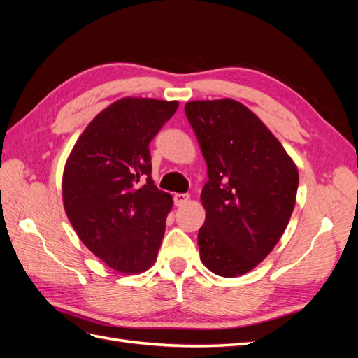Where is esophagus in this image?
Masks as SVG:
<instances>
[{
  "label": "esophagus",
  "instance_id": "1",
  "mask_svg": "<svg viewBox=\"0 0 358 358\" xmlns=\"http://www.w3.org/2000/svg\"><path fill=\"white\" fill-rule=\"evenodd\" d=\"M188 200H189L188 194H175V197H173V201H175L176 206H183Z\"/></svg>",
  "mask_w": 358,
  "mask_h": 358
}]
</instances>
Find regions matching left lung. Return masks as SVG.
Masks as SVG:
<instances>
[{
  "label": "left lung",
  "mask_w": 358,
  "mask_h": 358,
  "mask_svg": "<svg viewBox=\"0 0 358 358\" xmlns=\"http://www.w3.org/2000/svg\"><path fill=\"white\" fill-rule=\"evenodd\" d=\"M185 115L208 164L200 257L210 272L248 273L284 234L296 204L299 171L278 138L234 100L191 101Z\"/></svg>",
  "instance_id": "left-lung-1"
}]
</instances>
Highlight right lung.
I'll list each match as a JSON object with an SVG mask.
<instances>
[{"instance_id": "obj_1", "label": "right lung", "mask_w": 358, "mask_h": 358, "mask_svg": "<svg viewBox=\"0 0 358 358\" xmlns=\"http://www.w3.org/2000/svg\"><path fill=\"white\" fill-rule=\"evenodd\" d=\"M178 101L122 99L96 115L76 142L62 178V199L85 246L121 273L154 264L171 196L150 176L149 143Z\"/></svg>"}]
</instances>
